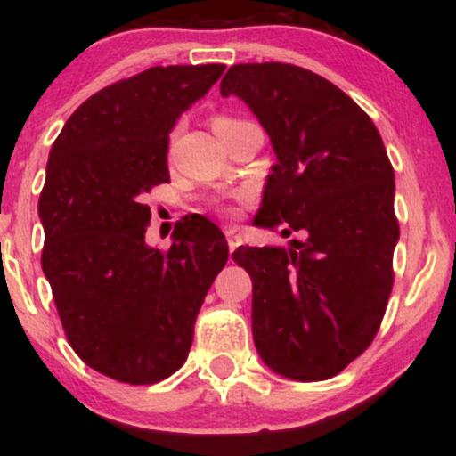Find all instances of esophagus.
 Here are the masks:
<instances>
[{
	"instance_id": "obj_1",
	"label": "esophagus",
	"mask_w": 456,
	"mask_h": 456,
	"mask_svg": "<svg viewBox=\"0 0 456 456\" xmlns=\"http://www.w3.org/2000/svg\"><path fill=\"white\" fill-rule=\"evenodd\" d=\"M224 235H227V244H229V250H233L238 248L240 244H242V235H240V232L235 227H227L224 229Z\"/></svg>"
}]
</instances>
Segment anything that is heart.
Listing matches in <instances>:
<instances>
[{"label": "heart", "instance_id": "heart-1", "mask_svg": "<svg viewBox=\"0 0 456 456\" xmlns=\"http://www.w3.org/2000/svg\"><path fill=\"white\" fill-rule=\"evenodd\" d=\"M244 124H248V122H244V119L227 118V115H221V118L214 119V130H216V134H221V133H227V130L244 126Z\"/></svg>", "mask_w": 456, "mask_h": 456}]
</instances>
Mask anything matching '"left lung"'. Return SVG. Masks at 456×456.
Here are the masks:
<instances>
[{
	"label": "left lung",
	"instance_id": "8db88e82",
	"mask_svg": "<svg viewBox=\"0 0 456 456\" xmlns=\"http://www.w3.org/2000/svg\"><path fill=\"white\" fill-rule=\"evenodd\" d=\"M221 94L248 104L276 154L255 224L306 235L233 253L253 281L255 347L282 378L330 379L373 341L392 291L399 223L384 141L347 94L300 66H232Z\"/></svg>",
	"mask_w": 456,
	"mask_h": 456
}]
</instances>
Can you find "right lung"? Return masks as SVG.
<instances>
[{
  "label": "right lung",
  "mask_w": 456,
  "mask_h": 456,
  "mask_svg": "<svg viewBox=\"0 0 456 456\" xmlns=\"http://www.w3.org/2000/svg\"><path fill=\"white\" fill-rule=\"evenodd\" d=\"M223 64L154 66L87 98L46 162L38 214L43 272L78 358L126 384H156L184 364L195 319L229 257L203 216L175 229L169 250L145 242L141 197L169 182L177 118L210 92Z\"/></svg>",
  "instance_id": "1"
}]
</instances>
